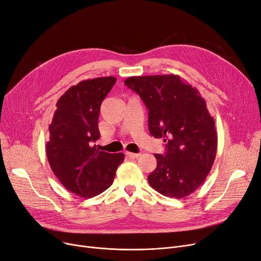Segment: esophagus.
Returning <instances> with one entry per match:
<instances>
[{
	"label": "esophagus",
	"instance_id": "34e87169",
	"mask_svg": "<svg viewBox=\"0 0 261 261\" xmlns=\"http://www.w3.org/2000/svg\"><path fill=\"white\" fill-rule=\"evenodd\" d=\"M126 155L129 156V158H132V159H138L141 155V153H133V152L126 151Z\"/></svg>",
	"mask_w": 261,
	"mask_h": 261
}]
</instances>
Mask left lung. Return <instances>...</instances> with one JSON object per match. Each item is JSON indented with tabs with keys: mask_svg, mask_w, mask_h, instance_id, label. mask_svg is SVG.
<instances>
[{
	"mask_svg": "<svg viewBox=\"0 0 261 261\" xmlns=\"http://www.w3.org/2000/svg\"><path fill=\"white\" fill-rule=\"evenodd\" d=\"M148 109L149 132L166 142L164 155L148 182L159 193L184 198L199 188L211 171L218 148L213 117L199 92L179 75L130 76L124 80Z\"/></svg>",
	"mask_w": 261,
	"mask_h": 261,
	"instance_id": "left-lung-1",
	"label": "left lung"
}]
</instances>
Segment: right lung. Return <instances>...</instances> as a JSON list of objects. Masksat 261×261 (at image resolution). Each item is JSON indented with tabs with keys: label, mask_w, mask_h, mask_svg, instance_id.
<instances>
[{
	"label": "right lung",
	"mask_w": 261,
	"mask_h": 261,
	"mask_svg": "<svg viewBox=\"0 0 261 261\" xmlns=\"http://www.w3.org/2000/svg\"><path fill=\"white\" fill-rule=\"evenodd\" d=\"M115 82L114 76H103L68 88L49 126L46 151L52 171L68 191L83 198L110 188L124 159L121 152L101 151L94 144L100 137V106Z\"/></svg>",
	"instance_id": "1"
}]
</instances>
